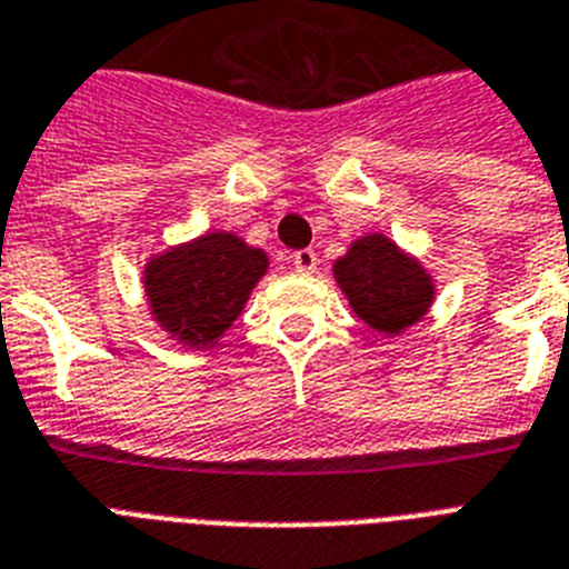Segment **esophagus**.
Instances as JSON below:
<instances>
[{
    "instance_id": "esophagus-1",
    "label": "esophagus",
    "mask_w": 569,
    "mask_h": 569,
    "mask_svg": "<svg viewBox=\"0 0 569 569\" xmlns=\"http://www.w3.org/2000/svg\"><path fill=\"white\" fill-rule=\"evenodd\" d=\"M292 266L295 271H303V274H312L318 269V253L312 248H300V251L292 253Z\"/></svg>"
}]
</instances>
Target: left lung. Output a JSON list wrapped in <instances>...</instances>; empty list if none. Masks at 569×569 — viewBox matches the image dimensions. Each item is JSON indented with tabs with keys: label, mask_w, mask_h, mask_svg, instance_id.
Segmentation results:
<instances>
[{
	"label": "left lung",
	"mask_w": 569,
	"mask_h": 569,
	"mask_svg": "<svg viewBox=\"0 0 569 569\" xmlns=\"http://www.w3.org/2000/svg\"><path fill=\"white\" fill-rule=\"evenodd\" d=\"M336 280L350 307L380 332H397L415 325L432 303V283L412 257H406L386 237L359 239L336 262Z\"/></svg>",
	"instance_id": "left-lung-1"
}]
</instances>
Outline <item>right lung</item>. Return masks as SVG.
I'll use <instances>...</instances> for the list:
<instances>
[{"label": "right lung", "mask_w": 569, "mask_h": 569, "mask_svg": "<svg viewBox=\"0 0 569 569\" xmlns=\"http://www.w3.org/2000/svg\"><path fill=\"white\" fill-rule=\"evenodd\" d=\"M266 253L230 233H207L151 260L146 292L157 321L187 345H212L266 274Z\"/></svg>", "instance_id": "right-lung-1"}]
</instances>
